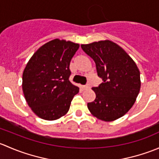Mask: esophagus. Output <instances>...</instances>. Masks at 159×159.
I'll use <instances>...</instances> for the list:
<instances>
[{"label":"esophagus","mask_w":159,"mask_h":159,"mask_svg":"<svg viewBox=\"0 0 159 159\" xmlns=\"http://www.w3.org/2000/svg\"><path fill=\"white\" fill-rule=\"evenodd\" d=\"M81 89H82L83 90H86V89H89V86H88V85H81Z\"/></svg>","instance_id":"esophagus-1"}]
</instances>
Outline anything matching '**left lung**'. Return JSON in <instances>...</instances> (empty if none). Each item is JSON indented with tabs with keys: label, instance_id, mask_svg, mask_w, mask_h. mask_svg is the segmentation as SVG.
<instances>
[{
	"label": "left lung",
	"instance_id": "8db88e82",
	"mask_svg": "<svg viewBox=\"0 0 159 159\" xmlns=\"http://www.w3.org/2000/svg\"><path fill=\"white\" fill-rule=\"evenodd\" d=\"M95 62L103 82L92 88L96 98L88 103L92 115L112 121L125 115L136 101L141 88L140 71L135 62L119 45L109 40L81 44Z\"/></svg>",
	"mask_w": 159,
	"mask_h": 159
}]
</instances>
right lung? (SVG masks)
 <instances>
[{
    "mask_svg": "<svg viewBox=\"0 0 159 159\" xmlns=\"http://www.w3.org/2000/svg\"><path fill=\"white\" fill-rule=\"evenodd\" d=\"M79 44L52 40L41 46L28 61L22 76L25 100L34 113L54 121L68 113L79 88L69 81L70 62Z\"/></svg>",
    "mask_w": 159,
    "mask_h": 159,
    "instance_id": "right-lung-1",
    "label": "right lung"
}]
</instances>
